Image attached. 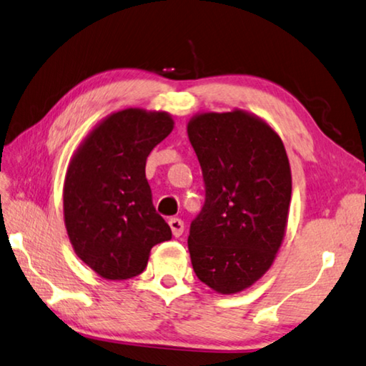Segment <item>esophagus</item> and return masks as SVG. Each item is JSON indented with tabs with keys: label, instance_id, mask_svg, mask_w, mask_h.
Masks as SVG:
<instances>
[{
	"label": "esophagus",
	"instance_id": "34e87169",
	"mask_svg": "<svg viewBox=\"0 0 366 366\" xmlns=\"http://www.w3.org/2000/svg\"><path fill=\"white\" fill-rule=\"evenodd\" d=\"M169 226H171V231L172 234L179 237L182 233H184V222L181 218H171L169 219Z\"/></svg>",
	"mask_w": 366,
	"mask_h": 366
}]
</instances>
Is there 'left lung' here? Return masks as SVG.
<instances>
[{
    "mask_svg": "<svg viewBox=\"0 0 366 366\" xmlns=\"http://www.w3.org/2000/svg\"><path fill=\"white\" fill-rule=\"evenodd\" d=\"M187 135L205 182V204L190 224L189 252L200 282L222 295L256 283L285 237L292 171L282 138L257 115L197 114Z\"/></svg>",
    "mask_w": 366,
    "mask_h": 366,
    "instance_id": "obj_1",
    "label": "left lung"
}]
</instances>
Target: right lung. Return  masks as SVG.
Returning <instances> with one entry per match:
<instances>
[{"label": "right lung", "instance_id": "obj_1", "mask_svg": "<svg viewBox=\"0 0 366 366\" xmlns=\"http://www.w3.org/2000/svg\"><path fill=\"white\" fill-rule=\"evenodd\" d=\"M172 129L167 112L119 110L92 129L69 161L63 185L69 242L106 280L140 275L152 247L171 239L169 224L153 207L144 166Z\"/></svg>", "mask_w": 366, "mask_h": 366}]
</instances>
